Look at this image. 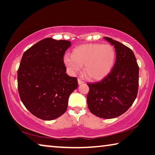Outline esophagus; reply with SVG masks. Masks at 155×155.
<instances>
[{"instance_id": "34e87169", "label": "esophagus", "mask_w": 155, "mask_h": 155, "mask_svg": "<svg viewBox=\"0 0 155 155\" xmlns=\"http://www.w3.org/2000/svg\"><path fill=\"white\" fill-rule=\"evenodd\" d=\"M78 84H82L84 83V81L82 80L81 79H78Z\"/></svg>"}]
</instances>
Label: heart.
<instances>
[{
  "mask_svg": "<svg viewBox=\"0 0 155 155\" xmlns=\"http://www.w3.org/2000/svg\"><path fill=\"white\" fill-rule=\"evenodd\" d=\"M116 58L115 48L109 44L88 43L75 47L71 56L65 55L63 62L73 74L84 65V73L93 80H100L109 74L114 66Z\"/></svg>",
  "mask_w": 155,
  "mask_h": 155,
  "instance_id": "obj_1",
  "label": "heart"
}]
</instances>
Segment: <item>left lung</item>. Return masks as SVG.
<instances>
[{
	"label": "left lung",
	"mask_w": 155,
	"mask_h": 155,
	"mask_svg": "<svg viewBox=\"0 0 155 155\" xmlns=\"http://www.w3.org/2000/svg\"><path fill=\"white\" fill-rule=\"evenodd\" d=\"M114 45L116 62L112 70L99 82L87 83V104L92 114L102 118H114L128 110L136 99L139 67L134 53L123 43L105 37Z\"/></svg>",
	"instance_id": "1"
}]
</instances>
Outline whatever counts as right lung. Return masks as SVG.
Masks as SVG:
<instances>
[{"label": "right lung", "mask_w": 155, "mask_h": 155, "mask_svg": "<svg viewBox=\"0 0 155 155\" xmlns=\"http://www.w3.org/2000/svg\"><path fill=\"white\" fill-rule=\"evenodd\" d=\"M71 46L66 40L45 38L24 53L18 71L21 102L32 114L51 120L66 112L78 79L66 73L63 58Z\"/></svg>", "instance_id": "add662e5"}]
</instances>
